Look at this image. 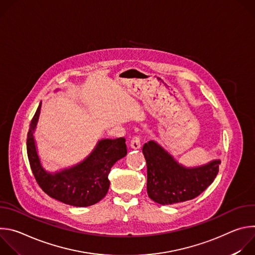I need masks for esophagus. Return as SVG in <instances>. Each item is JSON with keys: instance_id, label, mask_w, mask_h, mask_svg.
I'll list each match as a JSON object with an SVG mask.
<instances>
[{"instance_id": "1", "label": "esophagus", "mask_w": 255, "mask_h": 255, "mask_svg": "<svg viewBox=\"0 0 255 255\" xmlns=\"http://www.w3.org/2000/svg\"><path fill=\"white\" fill-rule=\"evenodd\" d=\"M130 147L134 150H137L141 147V143H140V139L138 137H133L131 142H130Z\"/></svg>"}]
</instances>
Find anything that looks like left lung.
Segmentation results:
<instances>
[{"label": "left lung", "instance_id": "8db88e82", "mask_svg": "<svg viewBox=\"0 0 255 255\" xmlns=\"http://www.w3.org/2000/svg\"><path fill=\"white\" fill-rule=\"evenodd\" d=\"M142 152L147 164L148 197L160 205L178 204L198 197L213 183L221 163L220 159H214L187 167L154 140L145 143Z\"/></svg>", "mask_w": 255, "mask_h": 255}]
</instances>
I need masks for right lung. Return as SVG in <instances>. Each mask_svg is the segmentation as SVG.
<instances>
[{"mask_svg": "<svg viewBox=\"0 0 255 255\" xmlns=\"http://www.w3.org/2000/svg\"><path fill=\"white\" fill-rule=\"evenodd\" d=\"M40 109L41 103L31 121L27 135L28 159L38 185L49 197L66 205L75 207L95 205L108 193L110 187L108 175L112 166L127 154L125 138L102 139L92 153L80 163L49 172L41 164L34 139Z\"/></svg>", "mask_w": 255, "mask_h": 255, "instance_id": "add662e5", "label": "right lung"}]
</instances>
